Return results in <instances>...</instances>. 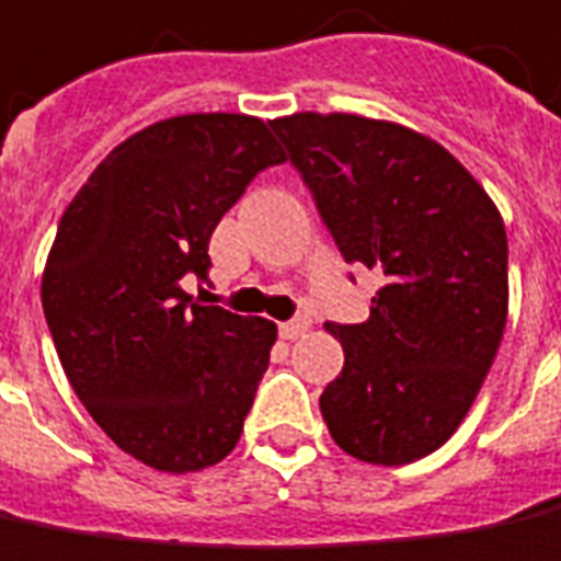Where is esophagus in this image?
<instances>
[{"instance_id": "esophagus-1", "label": "esophagus", "mask_w": 561, "mask_h": 561, "mask_svg": "<svg viewBox=\"0 0 561 561\" xmlns=\"http://www.w3.org/2000/svg\"><path fill=\"white\" fill-rule=\"evenodd\" d=\"M308 330H311V318L299 314V318H293L287 324H280V336L284 340H299V336H306Z\"/></svg>"}]
</instances>
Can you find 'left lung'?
Masks as SVG:
<instances>
[{
  "label": "left lung",
  "mask_w": 561,
  "mask_h": 561,
  "mask_svg": "<svg viewBox=\"0 0 561 561\" xmlns=\"http://www.w3.org/2000/svg\"><path fill=\"white\" fill-rule=\"evenodd\" d=\"M345 262L386 284L364 324H327L342 374L321 394L333 442L404 466L463 423L510 308L506 228L472 172L435 138L360 114L272 119Z\"/></svg>",
  "instance_id": "8db88e82"
}]
</instances>
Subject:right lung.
Here are the masks:
<instances>
[{
	"label": "right lung",
	"instance_id": "1",
	"mask_svg": "<svg viewBox=\"0 0 561 561\" xmlns=\"http://www.w3.org/2000/svg\"><path fill=\"white\" fill-rule=\"evenodd\" d=\"M284 160L259 116H169L116 145L64 209L45 321L77 398L138 463L201 472L240 442L277 327L184 280L209 274L221 216Z\"/></svg>",
	"mask_w": 561,
	"mask_h": 561
}]
</instances>
